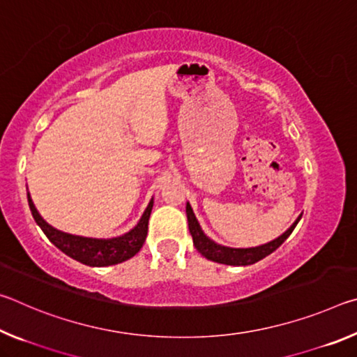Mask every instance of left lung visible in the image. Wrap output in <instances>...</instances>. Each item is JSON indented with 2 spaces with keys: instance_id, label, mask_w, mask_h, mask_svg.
I'll use <instances>...</instances> for the list:
<instances>
[{
  "instance_id": "8db88e82",
  "label": "left lung",
  "mask_w": 357,
  "mask_h": 357,
  "mask_svg": "<svg viewBox=\"0 0 357 357\" xmlns=\"http://www.w3.org/2000/svg\"><path fill=\"white\" fill-rule=\"evenodd\" d=\"M185 213H187V220H189V229H190L195 249L200 252L204 258L211 259V261L229 264V266L253 264L259 261V259H263L264 257L271 255V253L279 249V247L285 243L287 238L293 233V229L296 228V225H298V222L302 217L299 215L298 220H296L280 238L271 241L268 244L259 245V247H252V249H231V247H223V245L215 244L214 241H211L206 234L202 231V228L198 225V220L195 219V214H193L189 203H187L185 206Z\"/></svg>"
}]
</instances>
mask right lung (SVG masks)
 <instances>
[{"label": "right lung", "instance_id": "add662e5", "mask_svg": "<svg viewBox=\"0 0 357 357\" xmlns=\"http://www.w3.org/2000/svg\"><path fill=\"white\" fill-rule=\"evenodd\" d=\"M28 203L36 223H38L42 231L45 233V236L50 239L59 250L83 264L99 266V268L100 266L123 263L126 259L134 257L135 253L140 252L144 239H146L148 220L151 215V209H153V200H151L146 211H144L142 215L140 222L137 223V227L134 229H130L129 233L123 234V236L112 239H94L59 231V229L48 225V223L39 215L38 209L34 208L29 193Z\"/></svg>", "mask_w": 357, "mask_h": 357}]
</instances>
